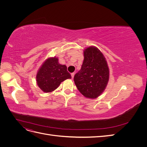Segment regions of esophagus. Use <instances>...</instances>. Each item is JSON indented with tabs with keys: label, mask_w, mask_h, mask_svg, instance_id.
<instances>
[{
	"label": "esophagus",
	"mask_w": 147,
	"mask_h": 147,
	"mask_svg": "<svg viewBox=\"0 0 147 147\" xmlns=\"http://www.w3.org/2000/svg\"><path fill=\"white\" fill-rule=\"evenodd\" d=\"M74 75H75V74H74V73H72V74H71V76H72V79L74 78Z\"/></svg>",
	"instance_id": "obj_1"
}]
</instances>
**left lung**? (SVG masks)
Wrapping results in <instances>:
<instances>
[{
    "label": "left lung",
    "mask_w": 147,
    "mask_h": 147,
    "mask_svg": "<svg viewBox=\"0 0 147 147\" xmlns=\"http://www.w3.org/2000/svg\"><path fill=\"white\" fill-rule=\"evenodd\" d=\"M82 68L75 75L78 91L86 98L96 99L104 92L109 80V69L104 56L98 48L90 47L83 52Z\"/></svg>",
    "instance_id": "1"
}]
</instances>
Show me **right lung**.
<instances>
[{
	"label": "right lung",
	"mask_w": 147,
	"mask_h": 147,
	"mask_svg": "<svg viewBox=\"0 0 147 147\" xmlns=\"http://www.w3.org/2000/svg\"><path fill=\"white\" fill-rule=\"evenodd\" d=\"M65 65L60 64L56 57L48 58L38 70L36 81L43 92H50L55 90L61 82L71 78Z\"/></svg>",
	"instance_id": "right-lung-1"
}]
</instances>
